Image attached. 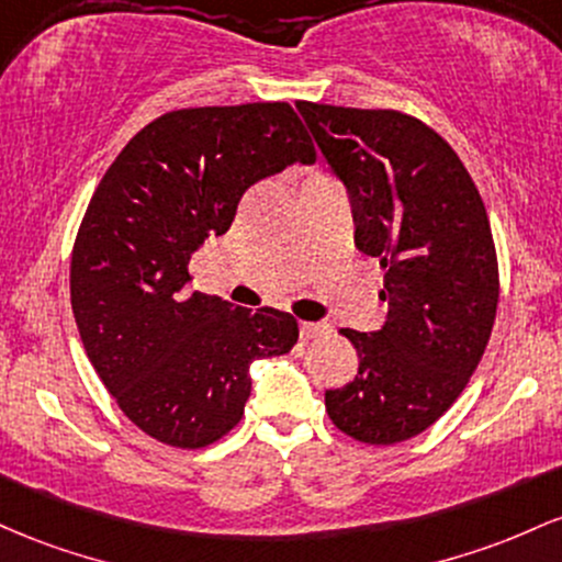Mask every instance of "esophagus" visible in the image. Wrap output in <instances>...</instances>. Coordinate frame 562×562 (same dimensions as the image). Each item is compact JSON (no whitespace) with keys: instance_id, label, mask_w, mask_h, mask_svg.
<instances>
[{"instance_id":"esophagus-1","label":"esophagus","mask_w":562,"mask_h":562,"mask_svg":"<svg viewBox=\"0 0 562 562\" xmlns=\"http://www.w3.org/2000/svg\"><path fill=\"white\" fill-rule=\"evenodd\" d=\"M324 331H329V326L326 324H318V321H302L300 324V334L302 339H313V337H321Z\"/></svg>"}]
</instances>
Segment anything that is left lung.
<instances>
[{
  "label": "left lung",
  "instance_id": "8db88e82",
  "mask_svg": "<svg viewBox=\"0 0 562 562\" xmlns=\"http://www.w3.org/2000/svg\"><path fill=\"white\" fill-rule=\"evenodd\" d=\"M297 111L348 191L358 251L384 268L387 302L376 331H339L361 363L326 390V412L361 443H401L449 412L488 345L499 302L488 214L451 145L419 119Z\"/></svg>",
  "mask_w": 562,
  "mask_h": 562
}]
</instances>
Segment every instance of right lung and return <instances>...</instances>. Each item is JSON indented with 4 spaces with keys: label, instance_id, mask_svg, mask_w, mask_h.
<instances>
[{
    "label": "right lung",
    "instance_id": "right-lung-1",
    "mask_svg": "<svg viewBox=\"0 0 562 562\" xmlns=\"http://www.w3.org/2000/svg\"><path fill=\"white\" fill-rule=\"evenodd\" d=\"M315 148L289 103L164 113L111 164L71 255V307L119 408L150 438L210 446L238 425L249 366L294 348L297 321L191 292L188 262L247 188Z\"/></svg>",
    "mask_w": 562,
    "mask_h": 562
}]
</instances>
